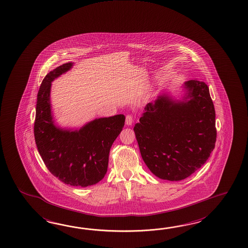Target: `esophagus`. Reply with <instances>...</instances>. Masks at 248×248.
I'll return each mask as SVG.
<instances>
[{
  "label": "esophagus",
  "mask_w": 248,
  "mask_h": 248,
  "mask_svg": "<svg viewBox=\"0 0 248 248\" xmlns=\"http://www.w3.org/2000/svg\"><path fill=\"white\" fill-rule=\"evenodd\" d=\"M132 123H133V116L127 115L126 118H125V124L126 125H132Z\"/></svg>",
  "instance_id": "1"
}]
</instances>
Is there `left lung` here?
<instances>
[{
  "mask_svg": "<svg viewBox=\"0 0 248 248\" xmlns=\"http://www.w3.org/2000/svg\"><path fill=\"white\" fill-rule=\"evenodd\" d=\"M182 100L167 94L146 106L133 128L140 154L155 175L167 181L190 176L209 158L216 141L215 110L208 86L184 83Z\"/></svg>",
  "mask_w": 248,
  "mask_h": 248,
  "instance_id": "left-lung-1",
  "label": "left lung"
}]
</instances>
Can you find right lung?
Wrapping results in <instances>:
<instances>
[{
  "label": "right lung",
  "mask_w": 248,
  "mask_h": 248,
  "mask_svg": "<svg viewBox=\"0 0 248 248\" xmlns=\"http://www.w3.org/2000/svg\"><path fill=\"white\" fill-rule=\"evenodd\" d=\"M73 63L58 66L44 77L36 102L34 140L44 164L52 175L71 185L87 187L104 178L111 146L124 125L125 116L116 115L95 119L79 131L56 126L51 116V82Z\"/></svg>",
  "instance_id": "1"
}]
</instances>
